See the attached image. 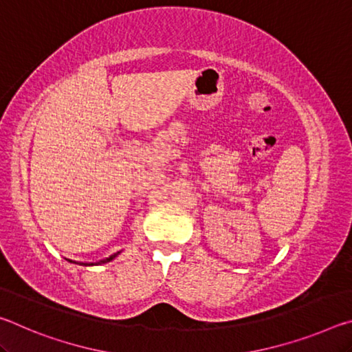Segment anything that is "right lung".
I'll use <instances>...</instances> for the list:
<instances>
[{
	"instance_id": "right-lung-1",
	"label": "right lung",
	"mask_w": 352,
	"mask_h": 352,
	"mask_svg": "<svg viewBox=\"0 0 352 352\" xmlns=\"http://www.w3.org/2000/svg\"><path fill=\"white\" fill-rule=\"evenodd\" d=\"M121 253V252H118V253H115V254H111V256H109V258H105V259H100V261H98V262H76V261H69V262H73V264H79V265H83V267H91V265H100V264H107V262H110V261H113L116 258V256Z\"/></svg>"
}]
</instances>
